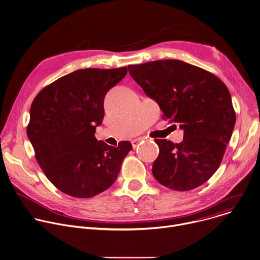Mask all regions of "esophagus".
<instances>
[{"mask_svg":"<svg viewBox=\"0 0 260 260\" xmlns=\"http://www.w3.org/2000/svg\"><path fill=\"white\" fill-rule=\"evenodd\" d=\"M144 139L143 138H139V139H136V140H133L132 141V145H133V148L135 149V148H137L138 146H139V144L143 141Z\"/></svg>","mask_w":260,"mask_h":260,"instance_id":"obj_1","label":"esophagus"}]
</instances>
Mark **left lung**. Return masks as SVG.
Returning <instances> with one entry per match:
<instances>
[{"mask_svg":"<svg viewBox=\"0 0 260 260\" xmlns=\"http://www.w3.org/2000/svg\"><path fill=\"white\" fill-rule=\"evenodd\" d=\"M132 78L154 99L164 118L183 129V141L155 140L159 156L152 173L162 185L191 190L219 168L236 115L226 85L212 73L178 59L129 64Z\"/></svg>","mask_w":260,"mask_h":260,"instance_id":"obj_1","label":"left lung"}]
</instances>
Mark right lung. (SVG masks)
I'll use <instances>...</instances> for the list:
<instances>
[{
    "mask_svg": "<svg viewBox=\"0 0 260 260\" xmlns=\"http://www.w3.org/2000/svg\"><path fill=\"white\" fill-rule=\"evenodd\" d=\"M127 68L85 69L43 88L30 107L27 136L48 180L74 198L88 199L110 187L133 149L122 141L112 147L95 138L104 117L106 93Z\"/></svg>",
    "mask_w": 260,
    "mask_h": 260,
    "instance_id": "right-lung-1",
    "label": "right lung"
}]
</instances>
